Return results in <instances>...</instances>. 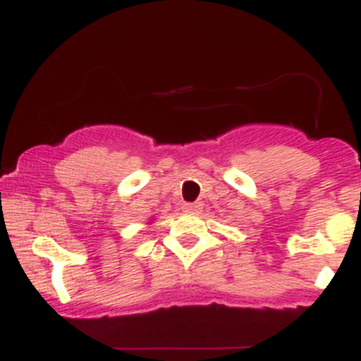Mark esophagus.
<instances>
[{
	"label": "esophagus",
	"mask_w": 361,
	"mask_h": 361,
	"mask_svg": "<svg viewBox=\"0 0 361 361\" xmlns=\"http://www.w3.org/2000/svg\"><path fill=\"white\" fill-rule=\"evenodd\" d=\"M202 209L200 202H195V204H185L183 205V212H198Z\"/></svg>",
	"instance_id": "esophagus-1"
}]
</instances>
